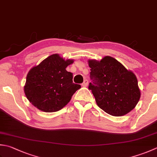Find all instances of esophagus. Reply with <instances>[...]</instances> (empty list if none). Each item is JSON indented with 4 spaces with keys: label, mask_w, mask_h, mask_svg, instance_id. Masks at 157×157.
Here are the masks:
<instances>
[{
    "label": "esophagus",
    "mask_w": 157,
    "mask_h": 157,
    "mask_svg": "<svg viewBox=\"0 0 157 157\" xmlns=\"http://www.w3.org/2000/svg\"><path fill=\"white\" fill-rule=\"evenodd\" d=\"M88 79H84V82H83L82 84V86L83 87H86L87 86H88Z\"/></svg>",
    "instance_id": "obj_1"
}]
</instances>
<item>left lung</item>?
<instances>
[{
    "label": "left lung",
    "mask_w": 157,
    "mask_h": 157,
    "mask_svg": "<svg viewBox=\"0 0 157 157\" xmlns=\"http://www.w3.org/2000/svg\"><path fill=\"white\" fill-rule=\"evenodd\" d=\"M91 90L97 105L113 116H122L133 109L141 96L136 75L117 60L105 56L100 61L89 60Z\"/></svg>",
    "instance_id": "obj_1"
}]
</instances>
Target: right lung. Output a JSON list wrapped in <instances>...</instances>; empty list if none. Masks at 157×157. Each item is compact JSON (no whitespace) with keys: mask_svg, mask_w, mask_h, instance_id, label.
<instances>
[{"mask_svg":"<svg viewBox=\"0 0 157 157\" xmlns=\"http://www.w3.org/2000/svg\"><path fill=\"white\" fill-rule=\"evenodd\" d=\"M73 63V60H64L55 54L29 71L24 89L34 106L43 112H55L69 102L73 94L81 88L73 83V73L66 70Z\"/></svg>","mask_w":157,"mask_h":157,"instance_id":"right-lung-1","label":"right lung"}]
</instances>
